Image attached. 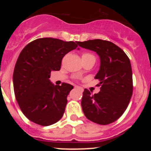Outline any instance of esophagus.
Masks as SVG:
<instances>
[{
  "mask_svg": "<svg viewBox=\"0 0 151 151\" xmlns=\"http://www.w3.org/2000/svg\"><path fill=\"white\" fill-rule=\"evenodd\" d=\"M74 88H76V89H79V90H82V89H81L80 87H79V86H74Z\"/></svg>",
  "mask_w": 151,
  "mask_h": 151,
  "instance_id": "esophagus-1",
  "label": "esophagus"
}]
</instances>
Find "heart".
I'll return each instance as SVG.
<instances>
[{
    "label": "heart",
    "instance_id": "1",
    "mask_svg": "<svg viewBox=\"0 0 151 151\" xmlns=\"http://www.w3.org/2000/svg\"><path fill=\"white\" fill-rule=\"evenodd\" d=\"M82 58H93L95 59V57L93 56L92 54L89 52H84L82 54ZM80 74V73H79Z\"/></svg>",
    "mask_w": 151,
    "mask_h": 151
}]
</instances>
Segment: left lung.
I'll list each match as a JSON object with an SVG mask.
<instances>
[{
    "label": "left lung",
    "instance_id": "left-lung-1",
    "mask_svg": "<svg viewBox=\"0 0 151 151\" xmlns=\"http://www.w3.org/2000/svg\"><path fill=\"white\" fill-rule=\"evenodd\" d=\"M77 44L96 52L101 60L95 77L100 81L97 86H101V91L92 94L84 89L81 102L83 112L96 124H111L123 115L132 96V69L129 57L110 41L96 39Z\"/></svg>",
    "mask_w": 151,
    "mask_h": 151
}]
</instances>
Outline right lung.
I'll return each mask as SVG.
<instances>
[{
    "mask_svg": "<svg viewBox=\"0 0 151 151\" xmlns=\"http://www.w3.org/2000/svg\"><path fill=\"white\" fill-rule=\"evenodd\" d=\"M77 47L73 41L39 38L19 55L13 72L15 99L24 115L35 124L50 126L63 116L73 86L65 82L54 86L49 78L51 72L60 70L66 54Z\"/></svg>",
    "mask_w": 151,
    "mask_h": 151,
    "instance_id": "add662e5",
    "label": "right lung"
}]
</instances>
